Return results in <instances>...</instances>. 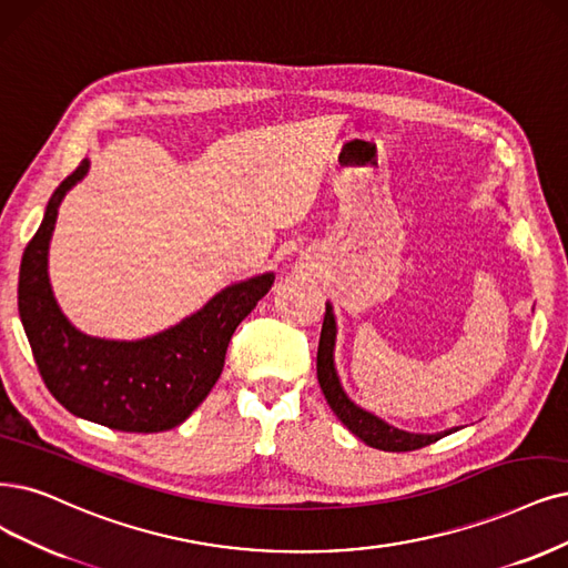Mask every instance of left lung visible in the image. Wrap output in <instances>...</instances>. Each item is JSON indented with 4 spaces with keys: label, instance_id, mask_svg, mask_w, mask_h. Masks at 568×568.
Listing matches in <instances>:
<instances>
[{
    "label": "left lung",
    "instance_id": "8db88e82",
    "mask_svg": "<svg viewBox=\"0 0 568 568\" xmlns=\"http://www.w3.org/2000/svg\"><path fill=\"white\" fill-rule=\"evenodd\" d=\"M334 339H337V323H334L332 304H327L323 329H321V344H318V384L325 393L329 409L337 414L339 422L355 437H361L365 445L382 452H414L437 443L443 435H449V430L435 433V435H422V433H407L400 428H393L386 422H382L379 416H374L361 409L355 403H351L339 384L337 369H334Z\"/></svg>",
    "mask_w": 568,
    "mask_h": 568
}]
</instances>
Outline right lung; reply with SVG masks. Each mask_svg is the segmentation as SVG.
I'll use <instances>...</instances> for the list:
<instances>
[{"instance_id":"obj_1","label":"right lung","mask_w":568,"mask_h":568,"mask_svg":"<svg viewBox=\"0 0 568 568\" xmlns=\"http://www.w3.org/2000/svg\"><path fill=\"white\" fill-rule=\"evenodd\" d=\"M89 173L83 159L53 192L44 222L20 262L18 313L37 369L55 400L87 422L123 433L180 426L220 379L239 323L273 285V273L229 285L194 316L140 342L87 337L62 316L49 283V243L58 207Z\"/></svg>"}]
</instances>
